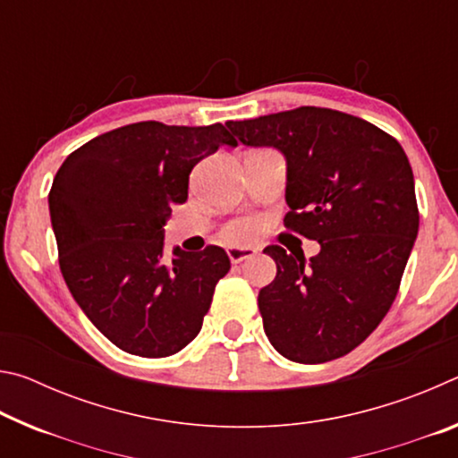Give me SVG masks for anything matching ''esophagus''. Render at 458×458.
Here are the masks:
<instances>
[{"mask_svg": "<svg viewBox=\"0 0 458 458\" xmlns=\"http://www.w3.org/2000/svg\"><path fill=\"white\" fill-rule=\"evenodd\" d=\"M254 254H257L254 248H238V246L228 248V257L232 260V265H238V262H244L248 259H252Z\"/></svg>", "mask_w": 458, "mask_h": 458, "instance_id": "esophagus-1", "label": "esophagus"}]
</instances>
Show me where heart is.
<instances>
[{
    "label": "heart",
    "instance_id": "b5f03b06",
    "mask_svg": "<svg viewBox=\"0 0 458 458\" xmlns=\"http://www.w3.org/2000/svg\"><path fill=\"white\" fill-rule=\"evenodd\" d=\"M254 230H257V222H254L252 218H238V220H232L228 226L224 228L222 234L228 240V242L244 244L252 238Z\"/></svg>",
    "mask_w": 458,
    "mask_h": 458
}]
</instances>
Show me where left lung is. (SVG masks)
I'll return each mask as SVG.
<instances>
[{"instance_id": "obj_1", "label": "left lung", "mask_w": 458, "mask_h": 458, "mask_svg": "<svg viewBox=\"0 0 458 458\" xmlns=\"http://www.w3.org/2000/svg\"><path fill=\"white\" fill-rule=\"evenodd\" d=\"M228 127L244 145L284 153V228L321 244L309 265L283 246L265 248L276 262L275 281L259 293L268 341L299 363L350 353L390 311L418 234L404 149L371 123L323 106Z\"/></svg>"}]
</instances>
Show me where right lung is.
Segmentation results:
<instances>
[{
	"label": "right lung",
	"mask_w": 458,
	"mask_h": 458,
	"mask_svg": "<svg viewBox=\"0 0 458 458\" xmlns=\"http://www.w3.org/2000/svg\"><path fill=\"white\" fill-rule=\"evenodd\" d=\"M214 123L143 121L72 151L48 193L62 276L84 315L131 355L167 358L196 339L214 289L230 270L220 246L164 257V224L188 199L190 174L220 145Z\"/></svg>",
	"instance_id": "right-lung-1"
}]
</instances>
